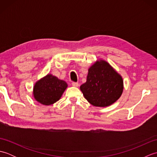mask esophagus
I'll return each instance as SVG.
<instances>
[{
    "instance_id": "obj_1",
    "label": "esophagus",
    "mask_w": 157,
    "mask_h": 157,
    "mask_svg": "<svg viewBox=\"0 0 157 157\" xmlns=\"http://www.w3.org/2000/svg\"><path fill=\"white\" fill-rule=\"evenodd\" d=\"M71 84H72L73 87H78V86H79V84H78V83H77V82H72Z\"/></svg>"
}]
</instances>
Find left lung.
Segmentation results:
<instances>
[{"label": "left lung", "mask_w": 157, "mask_h": 157, "mask_svg": "<svg viewBox=\"0 0 157 157\" xmlns=\"http://www.w3.org/2000/svg\"><path fill=\"white\" fill-rule=\"evenodd\" d=\"M80 90L91 105L105 107L121 96L123 80L107 61L98 59L88 69L86 82L80 86Z\"/></svg>", "instance_id": "8db88e82"}]
</instances>
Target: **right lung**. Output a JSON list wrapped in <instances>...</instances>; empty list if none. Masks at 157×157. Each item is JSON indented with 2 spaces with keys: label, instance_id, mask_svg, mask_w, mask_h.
<instances>
[{
  "label": "right lung",
  "instance_id": "obj_1",
  "mask_svg": "<svg viewBox=\"0 0 157 157\" xmlns=\"http://www.w3.org/2000/svg\"><path fill=\"white\" fill-rule=\"evenodd\" d=\"M67 86L65 81L48 73L36 82L33 88V96L40 104L51 105L61 98Z\"/></svg>",
  "mask_w": 157,
  "mask_h": 157
}]
</instances>
